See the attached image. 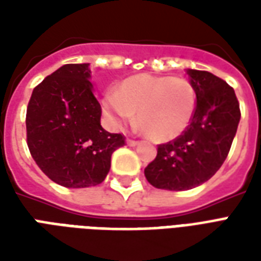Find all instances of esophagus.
<instances>
[{"instance_id":"34e87169","label":"esophagus","mask_w":261,"mask_h":261,"mask_svg":"<svg viewBox=\"0 0 261 261\" xmlns=\"http://www.w3.org/2000/svg\"><path fill=\"white\" fill-rule=\"evenodd\" d=\"M125 142H127L128 147H136V145H138V141H137V140H133V138H127Z\"/></svg>"}]
</instances>
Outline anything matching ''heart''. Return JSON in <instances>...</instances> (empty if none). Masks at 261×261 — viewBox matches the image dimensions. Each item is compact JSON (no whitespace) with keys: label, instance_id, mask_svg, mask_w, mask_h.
Masks as SVG:
<instances>
[{"label":"heart","instance_id":"b5f03b06","mask_svg":"<svg viewBox=\"0 0 261 261\" xmlns=\"http://www.w3.org/2000/svg\"><path fill=\"white\" fill-rule=\"evenodd\" d=\"M103 109L114 123L137 114L142 133L155 142L172 141L192 123L197 92L190 81L173 75L140 74L127 78L105 99Z\"/></svg>","mask_w":261,"mask_h":261}]
</instances>
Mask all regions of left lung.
Here are the masks:
<instances>
[{
  "instance_id": "obj_1",
  "label": "left lung",
  "mask_w": 261,
  "mask_h": 261,
  "mask_svg": "<svg viewBox=\"0 0 261 261\" xmlns=\"http://www.w3.org/2000/svg\"><path fill=\"white\" fill-rule=\"evenodd\" d=\"M197 92V109L187 130L159 144L144 173L156 189L183 192L211 179L222 166L241 120L233 88L208 71L187 69Z\"/></svg>"
}]
</instances>
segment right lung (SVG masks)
Wrapping results in <instances>:
<instances>
[{
	"label": "right lung",
	"instance_id": "add662e5",
	"mask_svg": "<svg viewBox=\"0 0 261 261\" xmlns=\"http://www.w3.org/2000/svg\"><path fill=\"white\" fill-rule=\"evenodd\" d=\"M89 64H65L32 92L26 109V142L32 158L60 186L100 185L123 134L100 125L102 108L93 95Z\"/></svg>",
	"mask_w": 261,
	"mask_h": 261
}]
</instances>
